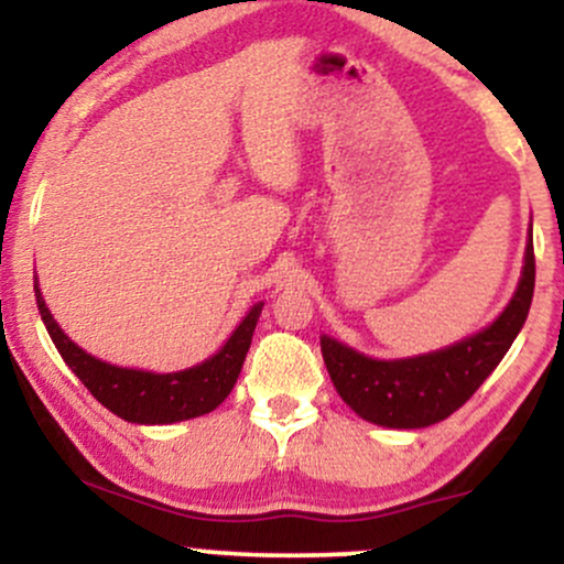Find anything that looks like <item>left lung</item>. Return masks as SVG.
I'll return each instance as SVG.
<instances>
[{
    "label": "left lung",
    "mask_w": 564,
    "mask_h": 564,
    "mask_svg": "<svg viewBox=\"0 0 564 564\" xmlns=\"http://www.w3.org/2000/svg\"><path fill=\"white\" fill-rule=\"evenodd\" d=\"M535 286L533 238H528L520 283L503 313L456 345L403 360H373L358 349L321 336L323 364L336 392L366 422L390 430H422L458 411L494 373L525 326Z\"/></svg>",
    "instance_id": "1"
}]
</instances>
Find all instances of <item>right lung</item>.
Returning a JSON list of instances; mask_svg holds the SVG:
<instances>
[{
    "label": "right lung",
    "instance_id": "add662e5",
    "mask_svg": "<svg viewBox=\"0 0 564 564\" xmlns=\"http://www.w3.org/2000/svg\"><path fill=\"white\" fill-rule=\"evenodd\" d=\"M34 294L44 326H47L66 366L93 392L97 403H102L116 416L132 424H174L215 411L236 387L262 313V302L254 304L246 313V318L238 323V328L230 334L223 349L212 355L209 360H204V364L174 373H153L138 371V368L111 366L106 360H97L95 355L84 352L55 323L53 313L42 300L39 283H34Z\"/></svg>",
    "mask_w": 564,
    "mask_h": 564
}]
</instances>
